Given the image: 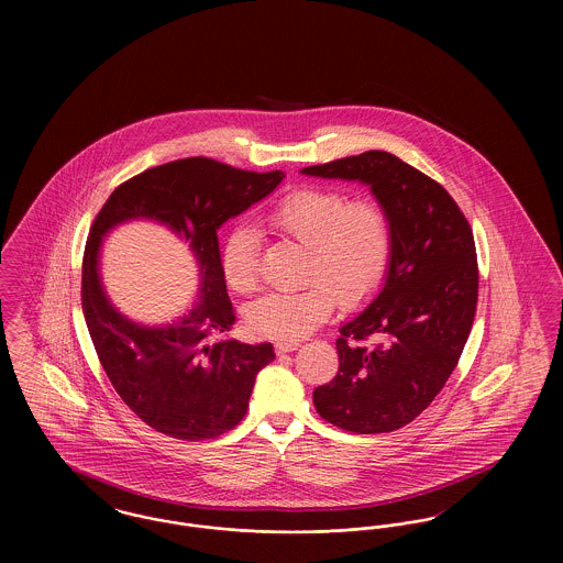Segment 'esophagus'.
Returning a JSON list of instances; mask_svg holds the SVG:
<instances>
[{"instance_id":"esophagus-1","label":"esophagus","mask_w":563,"mask_h":563,"mask_svg":"<svg viewBox=\"0 0 563 563\" xmlns=\"http://www.w3.org/2000/svg\"><path fill=\"white\" fill-rule=\"evenodd\" d=\"M299 349V342H276V352L285 354V352H294Z\"/></svg>"}]
</instances>
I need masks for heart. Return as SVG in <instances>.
<instances>
[{
	"instance_id": "b5f03b06",
	"label": "heart",
	"mask_w": 563,
	"mask_h": 563,
	"mask_svg": "<svg viewBox=\"0 0 563 563\" xmlns=\"http://www.w3.org/2000/svg\"><path fill=\"white\" fill-rule=\"evenodd\" d=\"M269 228L306 246L303 283L294 294H268L246 310L253 333L278 342H297L327 321L335 299L354 308L382 287L393 251L386 211L369 198L350 200L333 188H297L269 207ZM260 239L255 228L239 225L223 242L221 269L232 291L257 287Z\"/></svg>"
}]
</instances>
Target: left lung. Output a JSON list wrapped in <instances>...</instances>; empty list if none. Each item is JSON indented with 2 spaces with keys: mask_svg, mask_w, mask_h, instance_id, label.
<instances>
[{
  "mask_svg": "<svg viewBox=\"0 0 563 563\" xmlns=\"http://www.w3.org/2000/svg\"><path fill=\"white\" fill-rule=\"evenodd\" d=\"M301 173L369 186L390 219L382 291L340 329V372L312 399L321 418L340 429L393 432L441 393L468 340L479 289L473 230L443 186L388 152ZM372 334L383 344L367 345Z\"/></svg>",
  "mask_w": 563,
  "mask_h": 563,
  "instance_id": "obj_1",
  "label": "left lung"
}]
</instances>
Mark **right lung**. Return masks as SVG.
Wrapping results in <instances>:
<instances>
[{"label":"right lung","mask_w":563,"mask_h":563,"mask_svg":"<svg viewBox=\"0 0 563 563\" xmlns=\"http://www.w3.org/2000/svg\"><path fill=\"white\" fill-rule=\"evenodd\" d=\"M283 170L249 173L211 158H184L124 181L97 214L84 249L81 310L99 361L136 418L181 441L214 439L234 429L255 377L274 349L225 338L236 321L225 289L217 230L264 200ZM147 218L186 241L199 266V301L179 320L141 325L124 318L100 280V244L126 220Z\"/></svg>","instance_id":"1"}]
</instances>
